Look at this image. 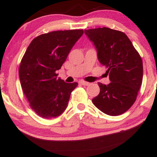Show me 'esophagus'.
<instances>
[{
  "instance_id": "esophagus-1",
  "label": "esophagus",
  "mask_w": 157,
  "mask_h": 157,
  "mask_svg": "<svg viewBox=\"0 0 157 157\" xmlns=\"http://www.w3.org/2000/svg\"><path fill=\"white\" fill-rule=\"evenodd\" d=\"M79 83H80L81 85H84V86H88V85H90V83H88V82H85V81H80V82H79Z\"/></svg>"
}]
</instances>
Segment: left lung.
I'll return each instance as SVG.
<instances>
[{"label": "left lung", "instance_id": "1", "mask_svg": "<svg viewBox=\"0 0 157 157\" xmlns=\"http://www.w3.org/2000/svg\"><path fill=\"white\" fill-rule=\"evenodd\" d=\"M85 33L96 48L98 60L107 69L110 80L108 85L99 82L100 94L92 102L105 114L124 113L136 101L141 85V57L124 32L103 27Z\"/></svg>", "mask_w": 157, "mask_h": 157}]
</instances>
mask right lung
<instances>
[{
    "mask_svg": "<svg viewBox=\"0 0 157 157\" xmlns=\"http://www.w3.org/2000/svg\"><path fill=\"white\" fill-rule=\"evenodd\" d=\"M82 29L55 31L34 38L19 69L22 89L32 109L45 119L56 118L67 109L77 82L67 83L57 78L60 69Z\"/></svg>",
    "mask_w": 157,
    "mask_h": 157,
    "instance_id": "add662e5",
    "label": "right lung"
}]
</instances>
